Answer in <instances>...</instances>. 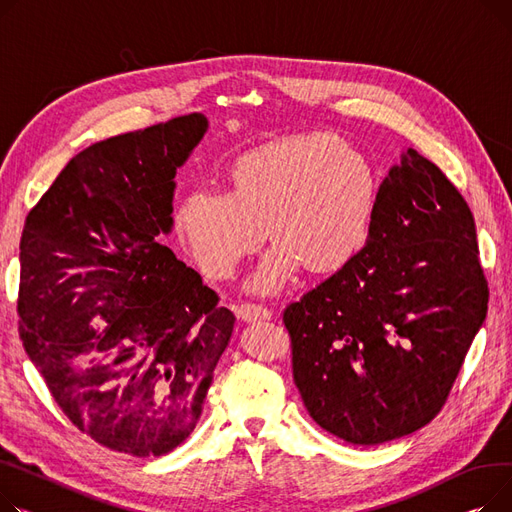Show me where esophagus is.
<instances>
[{
  "label": "esophagus",
  "instance_id": "1",
  "mask_svg": "<svg viewBox=\"0 0 512 512\" xmlns=\"http://www.w3.org/2000/svg\"><path fill=\"white\" fill-rule=\"evenodd\" d=\"M237 316L246 322H256V320H268L273 316V312L260 304H242L237 308Z\"/></svg>",
  "mask_w": 512,
  "mask_h": 512
}]
</instances>
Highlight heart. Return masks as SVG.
<instances>
[{
	"mask_svg": "<svg viewBox=\"0 0 512 512\" xmlns=\"http://www.w3.org/2000/svg\"><path fill=\"white\" fill-rule=\"evenodd\" d=\"M378 179L333 134H293L248 150L231 167V192L196 188L175 223L210 277H231L268 235L277 244L248 281L279 293L306 262L316 273L349 264L372 235Z\"/></svg>",
	"mask_w": 512,
	"mask_h": 512,
	"instance_id": "b5f03b06",
	"label": "heart"
}]
</instances>
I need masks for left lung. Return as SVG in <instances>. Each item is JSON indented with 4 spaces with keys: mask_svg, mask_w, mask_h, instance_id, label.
<instances>
[{
    "mask_svg": "<svg viewBox=\"0 0 512 512\" xmlns=\"http://www.w3.org/2000/svg\"><path fill=\"white\" fill-rule=\"evenodd\" d=\"M477 254L467 202L407 148L366 248L283 312L293 380L322 430L372 446L434 419L486 320Z\"/></svg>",
    "mask_w": 512,
    "mask_h": 512,
    "instance_id": "1",
    "label": "left lung"
}]
</instances>
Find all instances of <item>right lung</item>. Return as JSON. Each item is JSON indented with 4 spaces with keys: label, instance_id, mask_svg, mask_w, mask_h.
I'll use <instances>...</instances> for the list:
<instances>
[{
    "label": "right lung",
    "instance_id": "add662e5",
    "mask_svg": "<svg viewBox=\"0 0 512 512\" xmlns=\"http://www.w3.org/2000/svg\"><path fill=\"white\" fill-rule=\"evenodd\" d=\"M190 113L84 148L20 239V339L55 403L99 444L163 457L196 428L235 316L161 244Z\"/></svg>",
    "mask_w": 512,
    "mask_h": 512
}]
</instances>
